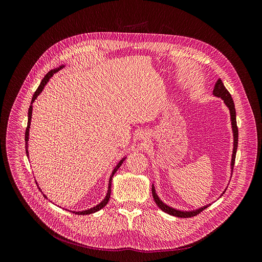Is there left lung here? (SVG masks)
<instances>
[{"instance_id": "obj_1", "label": "left lung", "mask_w": 262, "mask_h": 262, "mask_svg": "<svg viewBox=\"0 0 262 262\" xmlns=\"http://www.w3.org/2000/svg\"><path fill=\"white\" fill-rule=\"evenodd\" d=\"M213 95L216 97H221L225 104L228 106L229 111H230V120H231V125H232V132H233V151H232V159H231V171L233 170V166H234V162H235V156H236V150H237V144H238V128L236 125V113H235V107H234V102L233 99L231 97V94L228 92V90L224 86L223 82L221 81V79H219L214 85V89L212 91ZM152 196L154 199L157 203V205L165 212H167L168 214L177 216V217H191V216H195L198 213H200L201 211H203L205 208H207L210 204L205 205L203 207H200L199 209L196 210H191V211H183V210H178L175 208H172L170 206H168L167 204H165L157 195L156 193V189L155 185L152 184ZM225 193V192H224Z\"/></svg>"}]
</instances>
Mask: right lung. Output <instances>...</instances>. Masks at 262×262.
Here are the masks:
<instances>
[{"instance_id":"right-lung-1","label":"right lung","mask_w":262,"mask_h":262,"mask_svg":"<svg viewBox=\"0 0 262 262\" xmlns=\"http://www.w3.org/2000/svg\"><path fill=\"white\" fill-rule=\"evenodd\" d=\"M64 66H60L59 68H56V69H53V70H51V71H49L47 74H46V77L42 79V81H41V83H40V85L38 86V88H37V90L35 91V93H34V95H33V97H32V101H31V105H30V107H29V112H28V125H27V128H26V134H25V141H26V154H27V157H29V151H28V141H29V129H30V124H31V118H32V110H33V106H32V103L35 101V99L37 98V96H38L41 92H42V90H43V88H45V86L48 84V82L50 81V79L54 76V73L55 72H57V71H59L61 68H63ZM126 158H123L118 164H117V166L115 167V169L113 170V172H112V175H111V177H110V180H108V188H107V193H106V196H105V198L100 202V203H98L96 206H94V207H92V208H90V209H87V210H83V211H72L73 213H76V214H90V213H94V212H96V211H98V210H100L102 207H104L105 205H106V203L108 202V200H110V197H111V183H112V178H113V176H114V174L116 173V171L119 169V167L122 165V163L124 162V160H125ZM37 183V182H36ZM39 190H40V188H39ZM43 196H45V198H47V196L43 194Z\"/></svg>"}]
</instances>
